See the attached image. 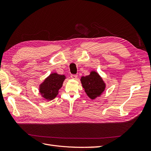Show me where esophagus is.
<instances>
[{
    "label": "esophagus",
    "mask_w": 151,
    "mask_h": 151,
    "mask_svg": "<svg viewBox=\"0 0 151 151\" xmlns=\"http://www.w3.org/2000/svg\"><path fill=\"white\" fill-rule=\"evenodd\" d=\"M77 75H70V78H71L72 79H74V80H75V79H76L77 78Z\"/></svg>",
    "instance_id": "obj_1"
}]
</instances>
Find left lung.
Wrapping results in <instances>:
<instances>
[{"mask_svg":"<svg viewBox=\"0 0 151 151\" xmlns=\"http://www.w3.org/2000/svg\"><path fill=\"white\" fill-rule=\"evenodd\" d=\"M81 82L86 95L92 100L100 97L106 89V83L95 70H91L89 75L82 76Z\"/></svg>","mask_w":151,"mask_h":151,"instance_id":"obj_1","label":"left lung"}]
</instances>
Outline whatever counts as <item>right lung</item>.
<instances>
[{
  "label": "right lung",
  "mask_w": 151,
  "mask_h": 151,
  "mask_svg": "<svg viewBox=\"0 0 151 151\" xmlns=\"http://www.w3.org/2000/svg\"><path fill=\"white\" fill-rule=\"evenodd\" d=\"M65 78L66 76L64 75H59L57 73L50 74L40 84L39 92L41 97L47 101L55 99Z\"/></svg>",
  "instance_id": "1"
}]
</instances>
